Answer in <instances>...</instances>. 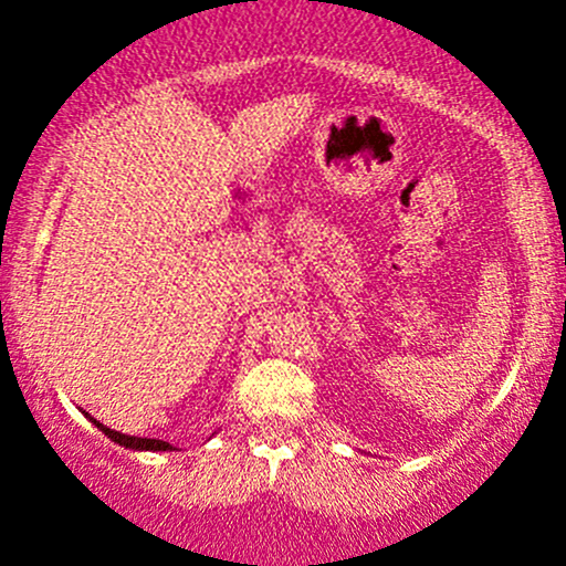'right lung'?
<instances>
[{
  "label": "right lung",
  "instance_id": "right-lung-1",
  "mask_svg": "<svg viewBox=\"0 0 566 566\" xmlns=\"http://www.w3.org/2000/svg\"><path fill=\"white\" fill-rule=\"evenodd\" d=\"M93 424L98 427L104 436L112 438L114 443H119V447L125 449H139V452H172V443L167 441H156V438H136V436H123V432L117 430H108V427L101 424V421L93 419Z\"/></svg>",
  "mask_w": 566,
  "mask_h": 566
}]
</instances>
